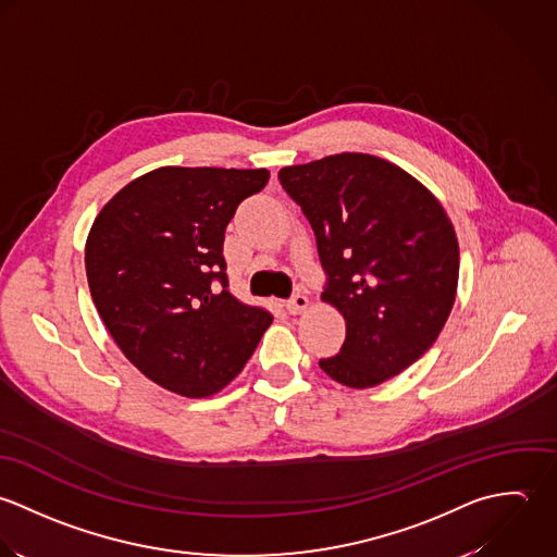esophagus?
<instances>
[{"mask_svg": "<svg viewBox=\"0 0 557 557\" xmlns=\"http://www.w3.org/2000/svg\"><path fill=\"white\" fill-rule=\"evenodd\" d=\"M308 304H310V299H308L304 293H297V295H293V297L288 299L286 308H288L290 314H299V312H304V310L308 308Z\"/></svg>", "mask_w": 557, "mask_h": 557, "instance_id": "34e87169", "label": "esophagus"}]
</instances>
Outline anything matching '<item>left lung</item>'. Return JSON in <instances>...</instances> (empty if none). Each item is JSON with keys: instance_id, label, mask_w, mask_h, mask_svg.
I'll list each match as a JSON object with an SVG mask.
<instances>
[{"instance_id": "left-lung-1", "label": "left lung", "mask_w": 557, "mask_h": 557, "mask_svg": "<svg viewBox=\"0 0 557 557\" xmlns=\"http://www.w3.org/2000/svg\"><path fill=\"white\" fill-rule=\"evenodd\" d=\"M317 234L323 299L346 337L319 366L337 383L374 387L437 339L458 284V240L440 200L405 170L361 152L280 170Z\"/></svg>"}]
</instances>
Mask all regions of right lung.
Masks as SVG:
<instances>
[{
    "instance_id": "obj_1",
    "label": "right lung",
    "mask_w": 557,
    "mask_h": 557,
    "mask_svg": "<svg viewBox=\"0 0 557 557\" xmlns=\"http://www.w3.org/2000/svg\"><path fill=\"white\" fill-rule=\"evenodd\" d=\"M267 170L159 168L120 189L92 223L86 275L124 357L187 398L223 389L273 314L230 293L225 227Z\"/></svg>"
}]
</instances>
